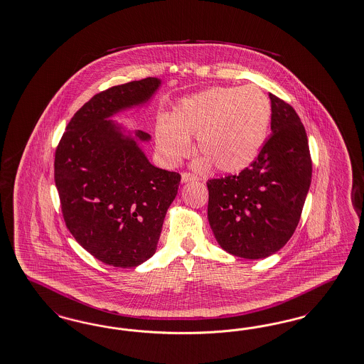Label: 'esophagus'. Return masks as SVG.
Segmentation results:
<instances>
[{"label":"esophagus","instance_id":"obj_1","mask_svg":"<svg viewBox=\"0 0 364 364\" xmlns=\"http://www.w3.org/2000/svg\"><path fill=\"white\" fill-rule=\"evenodd\" d=\"M195 180H199V177L193 173H189V172H183L181 173V181L183 183H188V181H195Z\"/></svg>","mask_w":364,"mask_h":364}]
</instances>
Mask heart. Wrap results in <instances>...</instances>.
I'll list each match as a JSON object with an SVG mask.
<instances>
[{
    "label": "heart",
    "mask_w": 364,
    "mask_h": 364,
    "mask_svg": "<svg viewBox=\"0 0 364 364\" xmlns=\"http://www.w3.org/2000/svg\"><path fill=\"white\" fill-rule=\"evenodd\" d=\"M271 120V102L256 85L211 87L177 105L171 120H160L156 142L161 154L178 164L191 153L189 138L198 136L204 157L222 172H238L259 156Z\"/></svg>",
    "instance_id": "obj_1"
}]
</instances>
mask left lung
Listing matches in <instances>:
<instances>
[{"label": "left lung", "instance_id": "1", "mask_svg": "<svg viewBox=\"0 0 364 364\" xmlns=\"http://www.w3.org/2000/svg\"><path fill=\"white\" fill-rule=\"evenodd\" d=\"M271 130L238 175L207 181L208 222L219 245L244 259H264L284 247L301 219L311 183L305 127L289 102L269 93Z\"/></svg>", "mask_w": 364, "mask_h": 364}]
</instances>
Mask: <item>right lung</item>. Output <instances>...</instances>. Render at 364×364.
Returning a JSON list of instances; mask_svg holds the SVG:
<instances>
[{"mask_svg":"<svg viewBox=\"0 0 364 364\" xmlns=\"http://www.w3.org/2000/svg\"><path fill=\"white\" fill-rule=\"evenodd\" d=\"M147 77L105 89L72 117L55 150L54 178L66 228L97 260L132 268L157 249L181 176L153 166L132 138L107 117L151 97ZM141 141L150 135L135 134Z\"/></svg>","mask_w":364,"mask_h":364,"instance_id":"right-lung-1","label":"right lung"}]
</instances>
